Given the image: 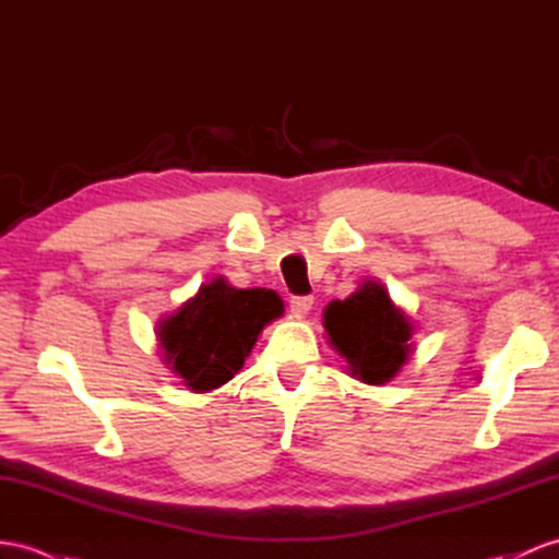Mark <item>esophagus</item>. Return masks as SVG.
I'll list each match as a JSON object with an SVG mask.
<instances>
[{
	"mask_svg": "<svg viewBox=\"0 0 559 559\" xmlns=\"http://www.w3.org/2000/svg\"><path fill=\"white\" fill-rule=\"evenodd\" d=\"M292 312H296V316H306V312L312 308V296H292Z\"/></svg>",
	"mask_w": 559,
	"mask_h": 559,
	"instance_id": "1",
	"label": "esophagus"
}]
</instances>
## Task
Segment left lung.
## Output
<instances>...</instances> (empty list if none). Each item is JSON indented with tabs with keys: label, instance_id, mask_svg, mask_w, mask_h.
Masks as SVG:
<instances>
[{
	"label": "left lung",
	"instance_id": "1",
	"mask_svg": "<svg viewBox=\"0 0 559 559\" xmlns=\"http://www.w3.org/2000/svg\"><path fill=\"white\" fill-rule=\"evenodd\" d=\"M324 330L353 377L358 374L367 384L389 382L411 353L413 326L377 282H365L346 301L326 306Z\"/></svg>",
	"mask_w": 559,
	"mask_h": 559
}]
</instances>
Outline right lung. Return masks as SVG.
Wrapping results in <instances>:
<instances>
[{
  "mask_svg": "<svg viewBox=\"0 0 559 559\" xmlns=\"http://www.w3.org/2000/svg\"><path fill=\"white\" fill-rule=\"evenodd\" d=\"M282 310L275 292L235 289L225 280H215L160 324L158 338L185 384L192 391H211L241 370L258 334Z\"/></svg>",
  "mask_w": 559,
  "mask_h": 559,
  "instance_id": "1",
  "label": "right lung"
}]
</instances>
